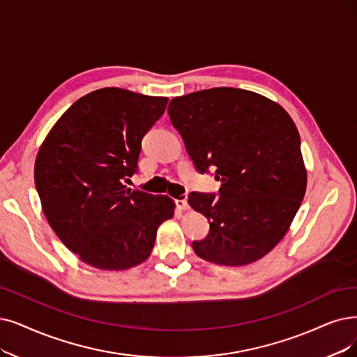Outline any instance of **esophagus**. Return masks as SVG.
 I'll use <instances>...</instances> for the list:
<instances>
[{"label": "esophagus", "instance_id": "esophagus-1", "mask_svg": "<svg viewBox=\"0 0 357 357\" xmlns=\"http://www.w3.org/2000/svg\"><path fill=\"white\" fill-rule=\"evenodd\" d=\"M176 206H177L178 209H181V211L189 209V204H188L186 199H177V201H176Z\"/></svg>", "mask_w": 357, "mask_h": 357}]
</instances>
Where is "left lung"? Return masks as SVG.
<instances>
[{
  "label": "left lung",
  "instance_id": "1",
  "mask_svg": "<svg viewBox=\"0 0 357 357\" xmlns=\"http://www.w3.org/2000/svg\"><path fill=\"white\" fill-rule=\"evenodd\" d=\"M167 111L195 168L215 171L221 181L218 195H189L190 206L209 222L193 250L218 265L261 259L287 233L306 192L293 120L268 98L236 88L178 96Z\"/></svg>",
  "mask_w": 357,
  "mask_h": 357
}]
</instances>
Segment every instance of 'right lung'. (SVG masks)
Returning <instances> with one entry per match:
<instances>
[{
    "label": "right lung",
    "mask_w": 357,
    "mask_h": 357,
    "mask_svg": "<svg viewBox=\"0 0 357 357\" xmlns=\"http://www.w3.org/2000/svg\"><path fill=\"white\" fill-rule=\"evenodd\" d=\"M168 98L119 88L93 91L55 123L35 162L42 209L63 243L99 269L144 262L156 230L173 217L168 196L126 186L137 173L142 139Z\"/></svg>",
    "instance_id": "add662e5"
}]
</instances>
